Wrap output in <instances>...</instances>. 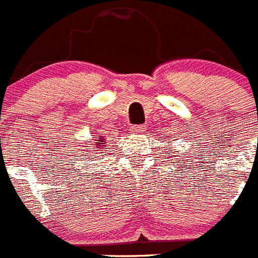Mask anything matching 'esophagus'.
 I'll list each match as a JSON object with an SVG mask.
<instances>
[{"mask_svg": "<svg viewBox=\"0 0 258 258\" xmlns=\"http://www.w3.org/2000/svg\"><path fill=\"white\" fill-rule=\"evenodd\" d=\"M145 128H147V127H145L144 124H142V126H132L131 131L134 132V134H143V132L145 131Z\"/></svg>", "mask_w": 258, "mask_h": 258, "instance_id": "esophagus-1", "label": "esophagus"}]
</instances>
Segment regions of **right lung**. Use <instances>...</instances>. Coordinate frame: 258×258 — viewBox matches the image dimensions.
Segmentation results:
<instances>
[{
	"mask_svg": "<svg viewBox=\"0 0 258 258\" xmlns=\"http://www.w3.org/2000/svg\"><path fill=\"white\" fill-rule=\"evenodd\" d=\"M96 142H102V139L100 138V140H96ZM101 144H105V143H101ZM91 145H93V147L88 148V149H92V151H95V148H100V149H102V147H100V144H98V143L97 144L95 143V144H91ZM96 153H97V152H96Z\"/></svg>",
	"mask_w": 258,
	"mask_h": 258,
	"instance_id": "add662e5",
	"label": "right lung"
}]
</instances>
